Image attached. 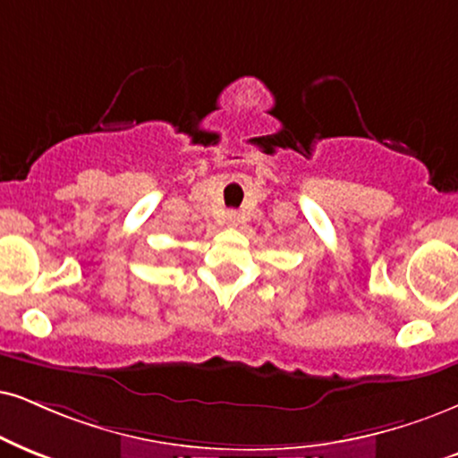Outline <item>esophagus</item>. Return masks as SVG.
<instances>
[{
	"instance_id": "obj_1",
	"label": "esophagus",
	"mask_w": 458,
	"mask_h": 458,
	"mask_svg": "<svg viewBox=\"0 0 458 458\" xmlns=\"http://www.w3.org/2000/svg\"><path fill=\"white\" fill-rule=\"evenodd\" d=\"M240 220H242L240 212L231 210V212L227 214V225H229V227H238V225H240Z\"/></svg>"
}]
</instances>
